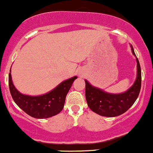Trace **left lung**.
I'll return each mask as SVG.
<instances>
[{
	"label": "left lung",
	"instance_id": "obj_1",
	"mask_svg": "<svg viewBox=\"0 0 153 153\" xmlns=\"http://www.w3.org/2000/svg\"><path fill=\"white\" fill-rule=\"evenodd\" d=\"M131 51L134 56V48ZM137 75L135 82L131 88L121 94H110L102 89L93 86L85 80V99L89 108L98 115L105 117H116L122 115L130 108L137 100L139 94L142 84V74L138 59Z\"/></svg>",
	"mask_w": 153,
	"mask_h": 153
}]
</instances>
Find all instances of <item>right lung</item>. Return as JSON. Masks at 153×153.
Segmentation results:
<instances>
[{
    "instance_id": "right-lung-1",
    "label": "right lung",
    "mask_w": 153,
    "mask_h": 153,
    "mask_svg": "<svg viewBox=\"0 0 153 153\" xmlns=\"http://www.w3.org/2000/svg\"><path fill=\"white\" fill-rule=\"evenodd\" d=\"M76 78L74 76L64 80L51 91L41 96L25 95L18 91L13 84L11 73L8 75V85L15 103L27 115L42 119L54 116L62 110L66 96Z\"/></svg>"
}]
</instances>
